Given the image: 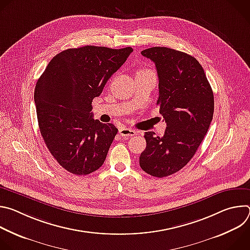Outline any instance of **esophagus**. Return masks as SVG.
Instances as JSON below:
<instances>
[{
    "instance_id": "obj_1",
    "label": "esophagus",
    "mask_w": 250,
    "mask_h": 250,
    "mask_svg": "<svg viewBox=\"0 0 250 250\" xmlns=\"http://www.w3.org/2000/svg\"><path fill=\"white\" fill-rule=\"evenodd\" d=\"M119 133L122 135V136H133L136 134V131L131 129V128H127V127H121L119 129Z\"/></svg>"
}]
</instances>
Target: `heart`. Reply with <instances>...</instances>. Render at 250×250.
<instances>
[{
	"mask_svg": "<svg viewBox=\"0 0 250 250\" xmlns=\"http://www.w3.org/2000/svg\"><path fill=\"white\" fill-rule=\"evenodd\" d=\"M144 71H147V70H144V69H142V70H139L138 72H144Z\"/></svg>",
	"mask_w": 250,
	"mask_h": 250,
	"instance_id": "b5f03b06",
	"label": "heart"
}]
</instances>
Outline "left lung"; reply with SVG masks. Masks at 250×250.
I'll list each match as a JSON object with an SVG mask.
<instances>
[{
    "label": "left lung",
    "mask_w": 250,
    "mask_h": 250,
    "mask_svg": "<svg viewBox=\"0 0 250 250\" xmlns=\"http://www.w3.org/2000/svg\"><path fill=\"white\" fill-rule=\"evenodd\" d=\"M141 54L155 63L158 75L157 104L167 126L162 136L145 133L146 147L139 165L162 178L182 169L195 155L213 115V94L199 61L182 51L151 47Z\"/></svg>",
    "instance_id": "obj_1"
}]
</instances>
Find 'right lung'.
Returning <instances> with one entry per match:
<instances>
[{"label":"right lung","mask_w":250,"mask_h":250,"mask_svg":"<svg viewBox=\"0 0 250 250\" xmlns=\"http://www.w3.org/2000/svg\"><path fill=\"white\" fill-rule=\"evenodd\" d=\"M132 51L69 48L56 54L40 77L34 103L41 133L52 156L70 173L88 175L104 162L118 128L93 119L92 101Z\"/></svg>","instance_id":"1"}]
</instances>
